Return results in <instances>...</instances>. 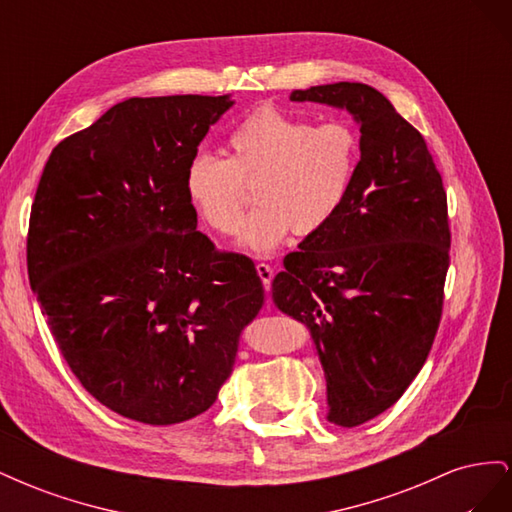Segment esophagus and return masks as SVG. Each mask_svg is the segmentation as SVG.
Masks as SVG:
<instances>
[{
  "instance_id": "34e87169",
  "label": "esophagus",
  "mask_w": 512,
  "mask_h": 512,
  "mask_svg": "<svg viewBox=\"0 0 512 512\" xmlns=\"http://www.w3.org/2000/svg\"><path fill=\"white\" fill-rule=\"evenodd\" d=\"M256 271H258V277L262 280V284H265V288L269 290V288H271V282H273V277H275L273 267H271V265H267V262H258V265H256Z\"/></svg>"
}]
</instances>
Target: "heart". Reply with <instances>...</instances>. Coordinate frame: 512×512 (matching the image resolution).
Here are the masks:
<instances>
[{
	"label": "heart",
	"instance_id": "1",
	"mask_svg": "<svg viewBox=\"0 0 512 512\" xmlns=\"http://www.w3.org/2000/svg\"><path fill=\"white\" fill-rule=\"evenodd\" d=\"M230 156L198 153L185 190L203 220L224 235L239 226L247 185L258 207L247 213L239 243L271 254L294 230L320 232L346 205L361 162V134L350 121L314 123L277 106H260L228 136Z\"/></svg>",
	"mask_w": 512,
	"mask_h": 512
}]
</instances>
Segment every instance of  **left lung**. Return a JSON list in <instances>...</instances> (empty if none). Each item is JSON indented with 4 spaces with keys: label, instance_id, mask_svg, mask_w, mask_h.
<instances>
[{
    "label": "left lung",
    "instance_id": "left-lung-1",
    "mask_svg": "<svg viewBox=\"0 0 512 512\" xmlns=\"http://www.w3.org/2000/svg\"><path fill=\"white\" fill-rule=\"evenodd\" d=\"M290 100L346 108L361 126L346 205L273 280V303L312 333L329 421L359 427L406 393L436 339L451 262L446 192L425 138L378 89L333 83Z\"/></svg>",
    "mask_w": 512,
    "mask_h": 512
}]
</instances>
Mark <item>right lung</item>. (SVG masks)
<instances>
[{
	"label": "right lung",
	"mask_w": 512,
	"mask_h": 512,
	"mask_svg": "<svg viewBox=\"0 0 512 512\" xmlns=\"http://www.w3.org/2000/svg\"><path fill=\"white\" fill-rule=\"evenodd\" d=\"M228 96L119 102L49 156L27 273L72 374L147 425L203 414L265 305L252 258L196 230L185 170Z\"/></svg>",
	"instance_id": "add662e5"
}]
</instances>
